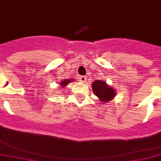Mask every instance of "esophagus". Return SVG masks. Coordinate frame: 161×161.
Instances as JSON below:
<instances>
[{"instance_id": "34e87169", "label": "esophagus", "mask_w": 161, "mask_h": 161, "mask_svg": "<svg viewBox=\"0 0 161 161\" xmlns=\"http://www.w3.org/2000/svg\"><path fill=\"white\" fill-rule=\"evenodd\" d=\"M80 81L82 82V83H85V82H86V76H84V75L80 76Z\"/></svg>"}]
</instances>
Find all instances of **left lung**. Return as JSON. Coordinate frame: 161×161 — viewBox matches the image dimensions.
Returning <instances> with one entry per match:
<instances>
[{"label": "left lung", "instance_id": "8db88e82", "mask_svg": "<svg viewBox=\"0 0 161 161\" xmlns=\"http://www.w3.org/2000/svg\"><path fill=\"white\" fill-rule=\"evenodd\" d=\"M92 90L95 95L103 103L110 101L115 96L114 89L109 87L103 80H99L93 82Z\"/></svg>", "mask_w": 161, "mask_h": 161}]
</instances>
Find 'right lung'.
Listing matches in <instances>:
<instances>
[{"label": "right lung", "mask_w": 161, "mask_h": 161, "mask_svg": "<svg viewBox=\"0 0 161 161\" xmlns=\"http://www.w3.org/2000/svg\"><path fill=\"white\" fill-rule=\"evenodd\" d=\"M71 80H63V81H62V83H61V86H62V87H64V86H66V85H67V84L70 83V82H71Z\"/></svg>", "instance_id": "1"}]
</instances>
